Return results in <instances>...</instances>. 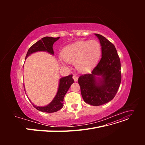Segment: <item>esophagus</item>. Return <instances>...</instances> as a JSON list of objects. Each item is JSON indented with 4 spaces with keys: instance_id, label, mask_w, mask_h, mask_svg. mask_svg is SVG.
I'll list each match as a JSON object with an SVG mask.
<instances>
[{
    "instance_id": "1",
    "label": "esophagus",
    "mask_w": 145,
    "mask_h": 145,
    "mask_svg": "<svg viewBox=\"0 0 145 145\" xmlns=\"http://www.w3.org/2000/svg\"><path fill=\"white\" fill-rule=\"evenodd\" d=\"M72 78H73L74 80L75 81V82H77V80H78V77L76 76V75H74L73 77H72Z\"/></svg>"
}]
</instances>
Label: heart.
I'll return each instance as SVG.
<instances>
[{
	"mask_svg": "<svg viewBox=\"0 0 145 145\" xmlns=\"http://www.w3.org/2000/svg\"><path fill=\"white\" fill-rule=\"evenodd\" d=\"M101 53L100 43L96 40H80L66 46L62 52L63 60L74 63L78 71L85 72L97 62Z\"/></svg>",
	"mask_w": 145,
	"mask_h": 145,
	"instance_id": "b5f03b06",
	"label": "heart"
}]
</instances>
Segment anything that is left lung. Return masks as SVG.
Instances as JSON below:
<instances>
[{
	"instance_id": "obj_1",
	"label": "left lung",
	"mask_w": 145,
	"mask_h": 145,
	"mask_svg": "<svg viewBox=\"0 0 145 145\" xmlns=\"http://www.w3.org/2000/svg\"><path fill=\"white\" fill-rule=\"evenodd\" d=\"M102 46V58L91 72L79 77L78 84L85 102L100 106L112 100L120 86L121 65L115 46L108 39L95 34Z\"/></svg>"
}]
</instances>
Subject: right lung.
Segmentation results:
<instances>
[{
  "label": "right lung",
  "mask_w": 145,
  "mask_h": 145,
  "mask_svg": "<svg viewBox=\"0 0 145 145\" xmlns=\"http://www.w3.org/2000/svg\"><path fill=\"white\" fill-rule=\"evenodd\" d=\"M59 38L60 37H45L42 38L41 40L37 41L36 43H35L34 45H33L29 48V50L27 52V54L26 55L25 59H27L29 55L34 53V52H36L38 51H46L48 52V53H50L52 55H54V51L53 48H52V45H53L55 42L59 40ZM73 83L74 80L72 78V74L68 76L60 78L59 80V88L57 92V94L53 100L51 101V102L48 105H46V106H37L31 102V100L29 98L28 99L30 102L32 103L33 106L39 111L49 113L57 112V111L60 110L61 108H63V99L65 95Z\"/></svg>",
  "instance_id": "right-lung-1"
}]
</instances>
